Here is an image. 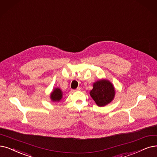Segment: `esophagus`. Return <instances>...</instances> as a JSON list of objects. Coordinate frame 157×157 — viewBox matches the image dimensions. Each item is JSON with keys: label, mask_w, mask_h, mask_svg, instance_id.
I'll return each instance as SVG.
<instances>
[{"label": "esophagus", "mask_w": 157, "mask_h": 157, "mask_svg": "<svg viewBox=\"0 0 157 157\" xmlns=\"http://www.w3.org/2000/svg\"><path fill=\"white\" fill-rule=\"evenodd\" d=\"M80 90H81V88H80V87H78V88H77L76 90H73V91H80Z\"/></svg>", "instance_id": "esophagus-1"}]
</instances>
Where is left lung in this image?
<instances>
[{
    "label": "left lung",
    "mask_w": 157,
    "mask_h": 157,
    "mask_svg": "<svg viewBox=\"0 0 157 157\" xmlns=\"http://www.w3.org/2000/svg\"><path fill=\"white\" fill-rule=\"evenodd\" d=\"M90 94L97 105L102 107L113 100L115 90L113 85L108 80L101 79L93 84Z\"/></svg>",
    "instance_id": "obj_1"
}]
</instances>
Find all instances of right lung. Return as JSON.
Segmentation results:
<instances>
[{
    "instance_id": "obj_1",
    "label": "right lung",
    "mask_w": 157,
    "mask_h": 157,
    "mask_svg": "<svg viewBox=\"0 0 157 157\" xmlns=\"http://www.w3.org/2000/svg\"><path fill=\"white\" fill-rule=\"evenodd\" d=\"M50 98L53 102H59L62 98V91L59 87L55 88L50 95Z\"/></svg>"
}]
</instances>
